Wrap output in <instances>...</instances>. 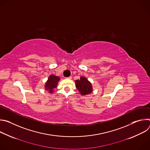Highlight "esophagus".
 I'll return each instance as SVG.
<instances>
[{"label":"esophagus","instance_id":"1","mask_svg":"<svg viewBox=\"0 0 150 150\" xmlns=\"http://www.w3.org/2000/svg\"><path fill=\"white\" fill-rule=\"evenodd\" d=\"M67 79H72V76H69V77H68V78H67Z\"/></svg>","mask_w":150,"mask_h":150}]
</instances>
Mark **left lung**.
<instances>
[{
  "label": "left lung",
  "instance_id": "8db88e82",
  "mask_svg": "<svg viewBox=\"0 0 150 150\" xmlns=\"http://www.w3.org/2000/svg\"><path fill=\"white\" fill-rule=\"evenodd\" d=\"M75 82L76 88L81 95H88L92 93V84L85 77L81 76L79 79L76 80Z\"/></svg>",
  "mask_w": 150,
  "mask_h": 150
}]
</instances>
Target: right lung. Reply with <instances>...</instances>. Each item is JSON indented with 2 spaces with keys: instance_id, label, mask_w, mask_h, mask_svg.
<instances>
[{
  "instance_id": "right-lung-1",
  "label": "right lung",
  "mask_w": 150,
  "mask_h": 150,
  "mask_svg": "<svg viewBox=\"0 0 150 150\" xmlns=\"http://www.w3.org/2000/svg\"><path fill=\"white\" fill-rule=\"evenodd\" d=\"M59 81L60 78L59 76H57L54 75H50L45 83V90L47 91L49 93H53L54 89L57 87V83Z\"/></svg>"
}]
</instances>
